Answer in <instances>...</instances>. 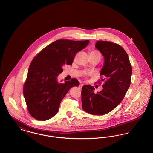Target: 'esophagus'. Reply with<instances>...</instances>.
<instances>
[{
  "label": "esophagus",
  "instance_id": "esophagus-1",
  "mask_svg": "<svg viewBox=\"0 0 153 153\" xmlns=\"http://www.w3.org/2000/svg\"><path fill=\"white\" fill-rule=\"evenodd\" d=\"M83 86V84H80V85H79V89H81V88H82V87Z\"/></svg>",
  "mask_w": 153,
  "mask_h": 153
}]
</instances>
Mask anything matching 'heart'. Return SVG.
<instances>
[{
    "instance_id": "heart-1",
    "label": "heart",
    "mask_w": 153,
    "mask_h": 153,
    "mask_svg": "<svg viewBox=\"0 0 153 153\" xmlns=\"http://www.w3.org/2000/svg\"><path fill=\"white\" fill-rule=\"evenodd\" d=\"M92 55H99L100 56V53L97 51H95V50H92L91 51H90V56H92Z\"/></svg>"
}]
</instances>
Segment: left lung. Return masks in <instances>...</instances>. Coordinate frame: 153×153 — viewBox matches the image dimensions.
<instances>
[{"mask_svg": "<svg viewBox=\"0 0 153 153\" xmlns=\"http://www.w3.org/2000/svg\"><path fill=\"white\" fill-rule=\"evenodd\" d=\"M96 48L104 58L100 74L104 81L102 90L94 93L91 85L82 87L81 102L84 111L92 115H102L115 108L123 99L131 84L132 68L128 54L118 44L98 41Z\"/></svg>", "mask_w": 153, "mask_h": 153, "instance_id": "1", "label": "left lung"}]
</instances>
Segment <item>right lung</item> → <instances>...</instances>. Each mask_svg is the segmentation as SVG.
Instances as JSON below:
<instances>
[{"instance_id": "add662e5", "label": "right lung", "mask_w": 153, "mask_h": 153, "mask_svg": "<svg viewBox=\"0 0 153 153\" xmlns=\"http://www.w3.org/2000/svg\"><path fill=\"white\" fill-rule=\"evenodd\" d=\"M89 42V40L58 39L33 58L23 85L24 97L31 117L42 121L54 117L69 90L79 85L76 79L61 83L57 77L63 72V66L72 65L76 54Z\"/></svg>"}]
</instances>
